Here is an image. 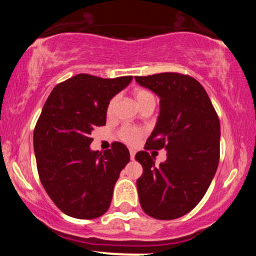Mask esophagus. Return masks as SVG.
<instances>
[{
  "label": "esophagus",
  "mask_w": 256,
  "mask_h": 256,
  "mask_svg": "<svg viewBox=\"0 0 256 256\" xmlns=\"http://www.w3.org/2000/svg\"><path fill=\"white\" fill-rule=\"evenodd\" d=\"M134 154H136V152H134V149H130V158H131V160H134Z\"/></svg>",
  "instance_id": "1"
}]
</instances>
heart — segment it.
<instances>
[{
  "label": "heart",
  "instance_id": "b5f03b06",
  "mask_svg": "<svg viewBox=\"0 0 256 256\" xmlns=\"http://www.w3.org/2000/svg\"><path fill=\"white\" fill-rule=\"evenodd\" d=\"M134 100H136L138 107H143V106L146 104H155V96L152 95L149 90L146 89H136L134 91ZM114 104H116V98L110 100V102L108 104L107 107V113L110 114L112 110H113ZM140 136H142V131L137 128H132V126H125V128H122L120 131V137L124 142L128 143V144H134L136 143L138 140H140Z\"/></svg>",
  "mask_w": 256,
  "mask_h": 256
}]
</instances>
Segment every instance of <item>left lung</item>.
<instances>
[{
  "instance_id": "8db88e82",
  "label": "left lung",
  "mask_w": 256,
  "mask_h": 256,
  "mask_svg": "<svg viewBox=\"0 0 256 256\" xmlns=\"http://www.w3.org/2000/svg\"><path fill=\"white\" fill-rule=\"evenodd\" d=\"M134 79L160 98L146 149L167 152L158 166L146 152L134 156L143 167L137 179L140 207L152 218L177 219L196 207L212 183L219 164V118L204 86L190 76L166 72Z\"/></svg>"
}]
</instances>
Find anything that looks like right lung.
<instances>
[{
  "mask_svg": "<svg viewBox=\"0 0 256 256\" xmlns=\"http://www.w3.org/2000/svg\"><path fill=\"white\" fill-rule=\"evenodd\" d=\"M131 76L104 79L77 74L58 84L44 104L34 132L40 183L67 216L95 219L110 208L120 172L130 161L125 144L91 150V131L106 125L108 104Z\"/></svg>",
  "mask_w": 256,
  "mask_h": 256,
  "instance_id": "right-lung-1",
  "label": "right lung"
}]
</instances>
